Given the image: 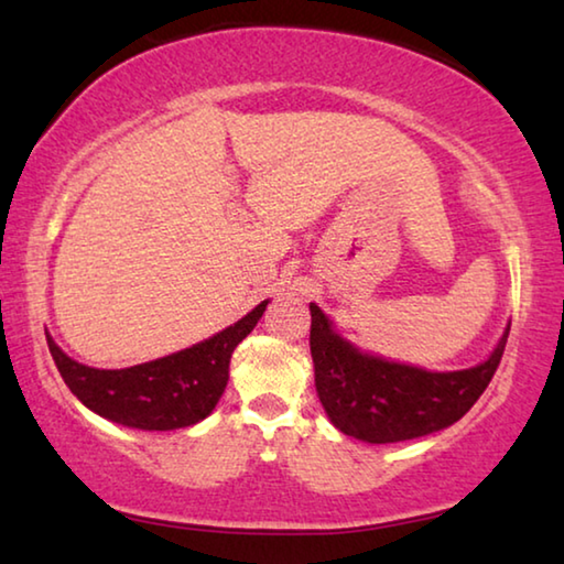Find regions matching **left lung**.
<instances>
[{
	"mask_svg": "<svg viewBox=\"0 0 564 564\" xmlns=\"http://www.w3.org/2000/svg\"><path fill=\"white\" fill-rule=\"evenodd\" d=\"M508 333L510 328L480 366L431 373L352 348L311 303V356L318 398L330 423L358 441L400 443L431 435L457 423L485 393L502 360Z\"/></svg>",
	"mask_w": 564,
	"mask_h": 564,
	"instance_id": "8db88e82",
	"label": "left lung"
}]
</instances>
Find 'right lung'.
Wrapping results in <instances>:
<instances>
[{
    "label": "right lung",
    "instance_id": "right-lung-1",
    "mask_svg": "<svg viewBox=\"0 0 564 564\" xmlns=\"http://www.w3.org/2000/svg\"><path fill=\"white\" fill-rule=\"evenodd\" d=\"M263 301L234 326L166 358L121 370H99L72 360L46 336L64 383L84 405L111 423L139 431H176L204 420L216 408L238 343L263 316Z\"/></svg>",
    "mask_w": 564,
    "mask_h": 564
}]
</instances>
